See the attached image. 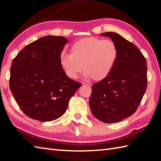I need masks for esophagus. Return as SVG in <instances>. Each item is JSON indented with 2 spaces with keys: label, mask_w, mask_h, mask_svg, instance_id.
Listing matches in <instances>:
<instances>
[{
  "label": "esophagus",
  "mask_w": 161,
  "mask_h": 161,
  "mask_svg": "<svg viewBox=\"0 0 161 161\" xmlns=\"http://www.w3.org/2000/svg\"><path fill=\"white\" fill-rule=\"evenodd\" d=\"M82 85H83V86H84L91 87L92 84H91V83H85V82H83V83H82Z\"/></svg>",
  "instance_id": "esophagus-1"
}]
</instances>
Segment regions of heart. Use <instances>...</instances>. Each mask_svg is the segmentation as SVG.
Listing matches in <instances>:
<instances>
[{"label":"heart","instance_id":"obj_1","mask_svg":"<svg viewBox=\"0 0 161 161\" xmlns=\"http://www.w3.org/2000/svg\"><path fill=\"white\" fill-rule=\"evenodd\" d=\"M118 55V48L114 41L88 37L74 43L70 54H61L60 64L70 78H77L83 67L85 76L100 81L111 73Z\"/></svg>","mask_w":161,"mask_h":161}]
</instances>
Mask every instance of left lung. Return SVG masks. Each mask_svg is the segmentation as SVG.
I'll return each instance as SVG.
<instances>
[{"mask_svg":"<svg viewBox=\"0 0 161 161\" xmlns=\"http://www.w3.org/2000/svg\"><path fill=\"white\" fill-rule=\"evenodd\" d=\"M118 48V55L111 73L93 84L89 106L95 118L105 123H115L137 110L147 86V62L135 45L115 32H106Z\"/></svg>","mask_w":161,"mask_h":161,"instance_id":"1","label":"left lung"}]
</instances>
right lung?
Segmentation results:
<instances>
[{
	"mask_svg": "<svg viewBox=\"0 0 161 161\" xmlns=\"http://www.w3.org/2000/svg\"><path fill=\"white\" fill-rule=\"evenodd\" d=\"M68 43L63 36H46L28 44L14 59L9 88L23 112L41 122L62 116L81 84L68 77L60 64Z\"/></svg>",
	"mask_w": 161,
	"mask_h": 161,
	"instance_id": "add662e5",
	"label": "right lung"
}]
</instances>
